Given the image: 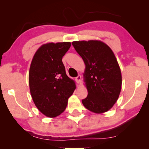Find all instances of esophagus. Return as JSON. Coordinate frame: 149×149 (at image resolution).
Masks as SVG:
<instances>
[{
    "instance_id": "34e87169",
    "label": "esophagus",
    "mask_w": 149,
    "mask_h": 149,
    "mask_svg": "<svg viewBox=\"0 0 149 149\" xmlns=\"http://www.w3.org/2000/svg\"><path fill=\"white\" fill-rule=\"evenodd\" d=\"M75 81H76V82L77 83V84H80L81 81V76L80 75H78L77 77H75Z\"/></svg>"
}]
</instances>
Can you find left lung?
Returning a JSON list of instances; mask_svg holds the SVG:
<instances>
[{
	"mask_svg": "<svg viewBox=\"0 0 149 149\" xmlns=\"http://www.w3.org/2000/svg\"><path fill=\"white\" fill-rule=\"evenodd\" d=\"M72 45L85 65L83 74L88 95L83 104L96 114L107 112L122 89V73L114 52L100 40L73 41Z\"/></svg>",
	"mask_w": 149,
	"mask_h": 149,
	"instance_id": "8db88e82",
	"label": "left lung"
}]
</instances>
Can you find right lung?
<instances>
[{
  "label": "right lung",
  "mask_w": 149,
  "mask_h": 149,
  "mask_svg": "<svg viewBox=\"0 0 149 149\" xmlns=\"http://www.w3.org/2000/svg\"><path fill=\"white\" fill-rule=\"evenodd\" d=\"M70 47V42L42 45L35 52L30 65L29 85L33 101L47 117L61 114L76 88L74 80L65 74L62 61Z\"/></svg>",
  "instance_id": "obj_1"
}]
</instances>
